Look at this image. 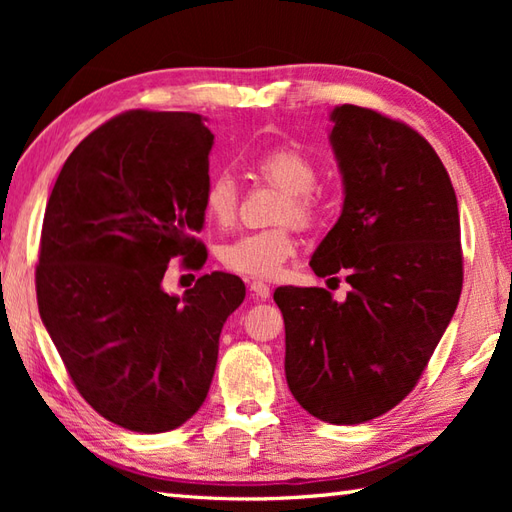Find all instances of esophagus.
<instances>
[{
	"instance_id": "1",
	"label": "esophagus",
	"mask_w": 512,
	"mask_h": 512,
	"mask_svg": "<svg viewBox=\"0 0 512 512\" xmlns=\"http://www.w3.org/2000/svg\"><path fill=\"white\" fill-rule=\"evenodd\" d=\"M250 295L259 301H266L270 297V288L264 284V281H253V284H250Z\"/></svg>"
}]
</instances>
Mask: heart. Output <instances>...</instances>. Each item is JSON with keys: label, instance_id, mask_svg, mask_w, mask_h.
<instances>
[{"label": "heart", "instance_id": "heart-1", "mask_svg": "<svg viewBox=\"0 0 512 512\" xmlns=\"http://www.w3.org/2000/svg\"><path fill=\"white\" fill-rule=\"evenodd\" d=\"M257 173L266 182L284 191L279 220L308 224L314 215L310 191L317 184V167L297 149L279 147L257 160ZM206 220L220 226L231 224L237 213V184L228 173H217L209 180L202 195ZM297 244L286 228L244 233L220 248L224 268L248 279H275L288 259L295 255Z\"/></svg>", "mask_w": 512, "mask_h": 512}]
</instances>
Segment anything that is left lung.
<instances>
[{"mask_svg": "<svg viewBox=\"0 0 512 512\" xmlns=\"http://www.w3.org/2000/svg\"><path fill=\"white\" fill-rule=\"evenodd\" d=\"M343 206L312 253L317 277L347 275L345 301L284 286L286 380L299 405L332 424L396 407L453 319L462 292L460 213L433 147L405 123L356 105L330 112Z\"/></svg>", "mask_w": 512, "mask_h": 512, "instance_id": "left-lung-1", "label": "left lung"}]
</instances>
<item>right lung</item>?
Segmentation results:
<instances>
[{
	"instance_id": "1",
	"label": "right lung",
	"mask_w": 512,
	"mask_h": 512,
	"mask_svg": "<svg viewBox=\"0 0 512 512\" xmlns=\"http://www.w3.org/2000/svg\"><path fill=\"white\" fill-rule=\"evenodd\" d=\"M206 118L127 112L81 140L43 215L41 321L79 394L114 424L162 433L209 394L220 334L242 279L202 275L182 297L162 288L171 257L198 255L213 147Z\"/></svg>"
}]
</instances>
